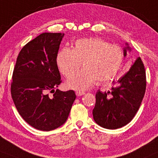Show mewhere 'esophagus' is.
I'll use <instances>...</instances> for the list:
<instances>
[{"label": "esophagus", "instance_id": "34e87169", "mask_svg": "<svg viewBox=\"0 0 158 158\" xmlns=\"http://www.w3.org/2000/svg\"><path fill=\"white\" fill-rule=\"evenodd\" d=\"M84 94H85V92H81V91H77L76 92V95L77 96H81V95H83Z\"/></svg>", "mask_w": 158, "mask_h": 158}]
</instances>
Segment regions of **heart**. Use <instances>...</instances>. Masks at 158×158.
<instances>
[{
	"instance_id": "b5f03b06",
	"label": "heart",
	"mask_w": 158,
	"mask_h": 158,
	"mask_svg": "<svg viewBox=\"0 0 158 158\" xmlns=\"http://www.w3.org/2000/svg\"><path fill=\"white\" fill-rule=\"evenodd\" d=\"M83 63L84 69L67 81L70 89L85 90L97 80L103 84L117 75L123 63V52L118 46L110 44L98 38L79 39L73 49L64 47L57 56L60 71L69 78Z\"/></svg>"
}]
</instances>
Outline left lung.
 Returning <instances> with one entry per match:
<instances>
[{
  "label": "left lung",
  "instance_id": "8db88e82",
  "mask_svg": "<svg viewBox=\"0 0 158 158\" xmlns=\"http://www.w3.org/2000/svg\"><path fill=\"white\" fill-rule=\"evenodd\" d=\"M124 49V57L128 44ZM146 72L141 57L134 61L129 71L115 82L111 91L95 94L96 102L93 109V119L98 125L107 129H117L132 120L144 96Z\"/></svg>",
  "mask_w": 158,
  "mask_h": 158
}]
</instances>
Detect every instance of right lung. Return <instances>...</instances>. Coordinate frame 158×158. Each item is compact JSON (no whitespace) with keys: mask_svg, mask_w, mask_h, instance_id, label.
I'll return each mask as SVG.
<instances>
[{"mask_svg":"<svg viewBox=\"0 0 158 158\" xmlns=\"http://www.w3.org/2000/svg\"><path fill=\"white\" fill-rule=\"evenodd\" d=\"M64 33H44L25 45L14 69L11 93L18 112L35 129L55 130L69 117L76 94L61 83L57 56ZM54 93L49 97L48 93Z\"/></svg>","mask_w":158,"mask_h":158,"instance_id":"1","label":"right lung"}]
</instances>
